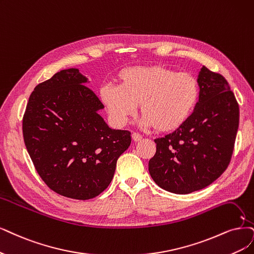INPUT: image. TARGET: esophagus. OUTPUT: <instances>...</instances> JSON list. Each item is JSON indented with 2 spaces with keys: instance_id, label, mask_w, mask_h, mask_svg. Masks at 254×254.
<instances>
[{
  "instance_id": "esophagus-1",
  "label": "esophagus",
  "mask_w": 254,
  "mask_h": 254,
  "mask_svg": "<svg viewBox=\"0 0 254 254\" xmlns=\"http://www.w3.org/2000/svg\"><path fill=\"white\" fill-rule=\"evenodd\" d=\"M132 138H133L134 141L138 142V141H141L142 136L140 135V134H138V133H133V134H132Z\"/></svg>"
}]
</instances>
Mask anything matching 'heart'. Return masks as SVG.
Wrapping results in <instances>:
<instances>
[{
	"instance_id": "1",
	"label": "heart",
	"mask_w": 254,
	"mask_h": 254,
	"mask_svg": "<svg viewBox=\"0 0 254 254\" xmlns=\"http://www.w3.org/2000/svg\"><path fill=\"white\" fill-rule=\"evenodd\" d=\"M119 86H106L100 97L112 121L125 126L140 106L143 124L159 132H171L190 118L200 96L198 80L190 73L163 65L122 70Z\"/></svg>"
}]
</instances>
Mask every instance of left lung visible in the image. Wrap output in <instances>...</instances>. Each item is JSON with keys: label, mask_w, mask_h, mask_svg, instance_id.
I'll return each mask as SVG.
<instances>
[{"label": "left lung", "mask_w": 254, "mask_h": 254, "mask_svg": "<svg viewBox=\"0 0 254 254\" xmlns=\"http://www.w3.org/2000/svg\"><path fill=\"white\" fill-rule=\"evenodd\" d=\"M199 101L175 132L155 139L148 172L161 189L186 194L208 186L226 170L239 128V103L227 80L203 65Z\"/></svg>", "instance_id": "obj_1"}]
</instances>
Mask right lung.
I'll list each match as a JSON object with an SVG mask.
<instances>
[{
  "label": "right lung",
  "mask_w": 254,
  "mask_h": 254,
  "mask_svg": "<svg viewBox=\"0 0 254 254\" xmlns=\"http://www.w3.org/2000/svg\"><path fill=\"white\" fill-rule=\"evenodd\" d=\"M78 69L62 70L37 84L23 117L26 148L50 190L75 200L95 198L114 177L128 148V130L112 129L103 105Z\"/></svg>",
  "instance_id": "obj_1"
}]
</instances>
